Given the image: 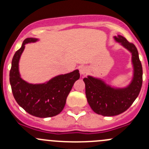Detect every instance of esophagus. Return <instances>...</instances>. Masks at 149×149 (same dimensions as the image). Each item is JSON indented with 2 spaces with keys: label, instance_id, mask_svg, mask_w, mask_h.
Listing matches in <instances>:
<instances>
[{
  "label": "esophagus",
  "instance_id": "1",
  "mask_svg": "<svg viewBox=\"0 0 149 149\" xmlns=\"http://www.w3.org/2000/svg\"><path fill=\"white\" fill-rule=\"evenodd\" d=\"M79 70H80V73L81 74L84 75L85 73H86L88 72V69H87L86 67L85 66H81L80 68H79Z\"/></svg>",
  "mask_w": 149,
  "mask_h": 149
}]
</instances>
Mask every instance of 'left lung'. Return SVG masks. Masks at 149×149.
Returning <instances> with one entry per match:
<instances>
[{
    "label": "left lung",
    "instance_id": "1",
    "mask_svg": "<svg viewBox=\"0 0 149 149\" xmlns=\"http://www.w3.org/2000/svg\"><path fill=\"white\" fill-rule=\"evenodd\" d=\"M115 39L132 52L134 78L130 86L123 89L111 88L91 76L84 78L88 104L94 112L103 116H115L127 110L139 96L143 83L142 65L136 47L123 36L118 35Z\"/></svg>",
    "mask_w": 149,
    "mask_h": 149
}]
</instances>
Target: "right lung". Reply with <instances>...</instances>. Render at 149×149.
<instances>
[{
	"label": "right lung",
	"instance_id": "obj_1",
	"mask_svg": "<svg viewBox=\"0 0 149 149\" xmlns=\"http://www.w3.org/2000/svg\"><path fill=\"white\" fill-rule=\"evenodd\" d=\"M37 39L26 38L22 47L15 52L9 73L12 93L16 102L26 112L38 118H49L61 113L65 107L66 99L75 81L80 78L78 70L60 75L47 84H29L20 78L19 61L28 42Z\"/></svg>",
	"mask_w": 149,
	"mask_h": 149
}]
</instances>
